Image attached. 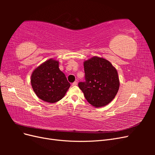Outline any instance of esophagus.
Returning a JSON list of instances; mask_svg holds the SVG:
<instances>
[{
	"instance_id": "1",
	"label": "esophagus",
	"mask_w": 155,
	"mask_h": 155,
	"mask_svg": "<svg viewBox=\"0 0 155 155\" xmlns=\"http://www.w3.org/2000/svg\"><path fill=\"white\" fill-rule=\"evenodd\" d=\"M72 86H76V85H78V82H77V81H74V82L72 84Z\"/></svg>"
}]
</instances>
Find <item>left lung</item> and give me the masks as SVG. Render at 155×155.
I'll return each mask as SVG.
<instances>
[{
  "instance_id": "left-lung-1",
  "label": "left lung",
  "mask_w": 155,
  "mask_h": 155,
  "mask_svg": "<svg viewBox=\"0 0 155 155\" xmlns=\"http://www.w3.org/2000/svg\"><path fill=\"white\" fill-rule=\"evenodd\" d=\"M85 81L78 86L89 104L104 107L115 97L120 87L116 69L104 58L94 56L83 63Z\"/></svg>"
}]
</instances>
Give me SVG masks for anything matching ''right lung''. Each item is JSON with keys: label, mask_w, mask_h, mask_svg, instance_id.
Wrapping results in <instances>:
<instances>
[{"label": "right lung", "mask_w": 155, "mask_h": 155, "mask_svg": "<svg viewBox=\"0 0 155 155\" xmlns=\"http://www.w3.org/2000/svg\"><path fill=\"white\" fill-rule=\"evenodd\" d=\"M31 84L41 100L51 104L61 100L70 86L64 74L59 68V61L53 59L47 60L34 70Z\"/></svg>", "instance_id": "1"}]
</instances>
